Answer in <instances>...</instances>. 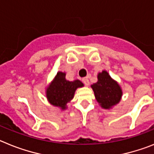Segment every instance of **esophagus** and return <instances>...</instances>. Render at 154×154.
Wrapping results in <instances>:
<instances>
[{
	"instance_id": "esophagus-1",
	"label": "esophagus",
	"mask_w": 154,
	"mask_h": 154,
	"mask_svg": "<svg viewBox=\"0 0 154 154\" xmlns=\"http://www.w3.org/2000/svg\"><path fill=\"white\" fill-rule=\"evenodd\" d=\"M83 82H84V84H85L86 86H88L89 85V84H90V82H89V80H88V77H85V78H83Z\"/></svg>"
}]
</instances>
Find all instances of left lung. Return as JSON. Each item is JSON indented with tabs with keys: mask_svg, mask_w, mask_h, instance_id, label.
I'll use <instances>...</instances> for the list:
<instances>
[{
	"mask_svg": "<svg viewBox=\"0 0 154 154\" xmlns=\"http://www.w3.org/2000/svg\"><path fill=\"white\" fill-rule=\"evenodd\" d=\"M95 99L104 109H111L120 102L122 90L106 70L97 73V81L91 85Z\"/></svg>",
	"mask_w": 154,
	"mask_h": 154,
	"instance_id": "8db88e82",
	"label": "left lung"
}]
</instances>
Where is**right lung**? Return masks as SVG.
I'll return each instance as SVG.
<instances>
[{
    "label": "right lung",
    "instance_id": "1",
    "mask_svg": "<svg viewBox=\"0 0 154 154\" xmlns=\"http://www.w3.org/2000/svg\"><path fill=\"white\" fill-rule=\"evenodd\" d=\"M82 87H84V84L81 81H67L66 73L59 71L45 88V96L52 105L64 111L67 109L68 103L74 97L76 90Z\"/></svg>",
    "mask_w": 154,
    "mask_h": 154
}]
</instances>
